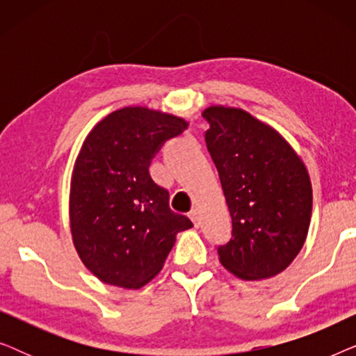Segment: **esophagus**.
I'll use <instances>...</instances> for the list:
<instances>
[{
    "instance_id": "1",
    "label": "esophagus",
    "mask_w": 356,
    "mask_h": 356,
    "mask_svg": "<svg viewBox=\"0 0 356 356\" xmlns=\"http://www.w3.org/2000/svg\"><path fill=\"white\" fill-rule=\"evenodd\" d=\"M189 217H191L194 227H201V212H199V209H193L189 212Z\"/></svg>"
}]
</instances>
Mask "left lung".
<instances>
[{
  "label": "left lung",
  "instance_id": "obj_1",
  "mask_svg": "<svg viewBox=\"0 0 356 356\" xmlns=\"http://www.w3.org/2000/svg\"><path fill=\"white\" fill-rule=\"evenodd\" d=\"M207 149L232 216L222 266L243 280L270 279L289 267L308 236L313 186L303 160L272 126L241 108L211 105Z\"/></svg>",
  "mask_w": 356,
  "mask_h": 356
}]
</instances>
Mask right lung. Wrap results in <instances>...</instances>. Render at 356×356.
<instances>
[{"label":"right lung","instance_id":"obj_1","mask_svg":"<svg viewBox=\"0 0 356 356\" xmlns=\"http://www.w3.org/2000/svg\"><path fill=\"white\" fill-rule=\"evenodd\" d=\"M188 121L124 106L97 123L82 143L71 177L70 227L84 266L104 284L138 290L162 270L177 233L193 222L175 213L149 165Z\"/></svg>","mask_w":356,"mask_h":356}]
</instances>
